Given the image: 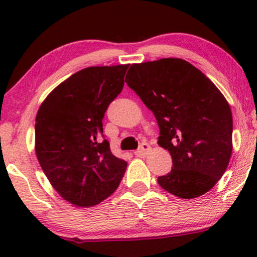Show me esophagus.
Returning a JSON list of instances; mask_svg holds the SVG:
<instances>
[{
    "instance_id": "obj_1",
    "label": "esophagus",
    "mask_w": 257,
    "mask_h": 257,
    "mask_svg": "<svg viewBox=\"0 0 257 257\" xmlns=\"http://www.w3.org/2000/svg\"><path fill=\"white\" fill-rule=\"evenodd\" d=\"M151 151V146L149 145V144H146V143H143L142 145H140V147L138 150L136 151L135 152V154L137 157H146L147 154H149V152Z\"/></svg>"
}]
</instances>
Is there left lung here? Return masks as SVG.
Returning a JSON list of instances; mask_svg holds the SVG:
<instances>
[{
    "label": "left lung",
    "instance_id": "1",
    "mask_svg": "<svg viewBox=\"0 0 257 257\" xmlns=\"http://www.w3.org/2000/svg\"><path fill=\"white\" fill-rule=\"evenodd\" d=\"M125 83L153 112L158 144L171 153L173 167L158 178L160 187L181 199L210 191L233 151L231 110L215 84L181 58L132 64Z\"/></svg>",
    "mask_w": 257,
    "mask_h": 257
}]
</instances>
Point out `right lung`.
<instances>
[{
  "mask_svg": "<svg viewBox=\"0 0 257 257\" xmlns=\"http://www.w3.org/2000/svg\"><path fill=\"white\" fill-rule=\"evenodd\" d=\"M130 64L90 66L56 86L35 122V152L55 191L76 207H93L118 188L127 163L101 142L108 104Z\"/></svg>",
  "mask_w": 257,
  "mask_h": 257,
  "instance_id": "add662e5",
  "label": "right lung"
}]
</instances>
